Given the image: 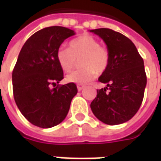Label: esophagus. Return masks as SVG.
Masks as SVG:
<instances>
[{
  "label": "esophagus",
  "mask_w": 161,
  "mask_h": 161,
  "mask_svg": "<svg viewBox=\"0 0 161 161\" xmlns=\"http://www.w3.org/2000/svg\"><path fill=\"white\" fill-rule=\"evenodd\" d=\"M85 88V86L84 85H77V90L80 92L82 90H84Z\"/></svg>",
  "instance_id": "esophagus-1"
}]
</instances>
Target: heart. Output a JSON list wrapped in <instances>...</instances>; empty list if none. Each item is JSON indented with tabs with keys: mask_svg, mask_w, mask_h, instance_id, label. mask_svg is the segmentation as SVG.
Segmentation results:
<instances>
[{
	"mask_svg": "<svg viewBox=\"0 0 161 161\" xmlns=\"http://www.w3.org/2000/svg\"><path fill=\"white\" fill-rule=\"evenodd\" d=\"M57 62L64 72H70L75 68L76 60H80L81 69L66 76L68 83L84 85L94 78L97 73L102 74L110 63L108 49L100 46L98 39L91 35H83L73 39L69 48H59Z\"/></svg>",
	"mask_w": 161,
	"mask_h": 161,
	"instance_id": "b5f03b06",
	"label": "heart"
}]
</instances>
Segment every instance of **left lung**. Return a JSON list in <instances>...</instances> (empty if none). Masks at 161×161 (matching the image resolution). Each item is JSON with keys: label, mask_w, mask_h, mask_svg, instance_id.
<instances>
[{"label": "left lung", "mask_w": 161, "mask_h": 161, "mask_svg": "<svg viewBox=\"0 0 161 161\" xmlns=\"http://www.w3.org/2000/svg\"><path fill=\"white\" fill-rule=\"evenodd\" d=\"M90 31L103 39L110 53L109 66L99 78L107 87L97 90L91 109L104 123L121 124L135 115L144 99L146 86L144 60L134 43L122 33L108 28Z\"/></svg>", "instance_id": "1"}]
</instances>
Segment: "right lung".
I'll list each match as a JSON object with an SVG mask.
<instances>
[{
  "instance_id": "1",
  "label": "right lung",
  "mask_w": 161,
  "mask_h": 161,
  "mask_svg": "<svg viewBox=\"0 0 161 161\" xmlns=\"http://www.w3.org/2000/svg\"><path fill=\"white\" fill-rule=\"evenodd\" d=\"M73 35L66 27H47L31 35L21 49L12 72L13 94L22 114L35 126L47 129L61 123L77 93L72 83L55 87L63 79L56 53Z\"/></svg>"
}]
</instances>
